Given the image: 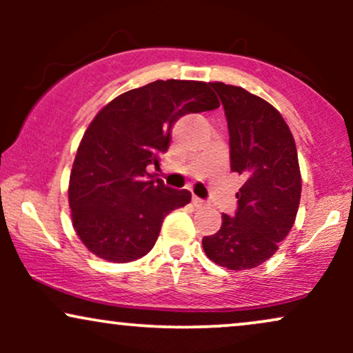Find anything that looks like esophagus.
Masks as SVG:
<instances>
[{"instance_id":"34e87169","label":"esophagus","mask_w":353,"mask_h":353,"mask_svg":"<svg viewBox=\"0 0 353 353\" xmlns=\"http://www.w3.org/2000/svg\"><path fill=\"white\" fill-rule=\"evenodd\" d=\"M192 202H194V205H197V208H202V205H205V201H202V199H199V197H196V196L192 197Z\"/></svg>"}]
</instances>
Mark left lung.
I'll return each mask as SVG.
<instances>
[{
    "label": "left lung",
    "mask_w": 353,
    "mask_h": 353,
    "mask_svg": "<svg viewBox=\"0 0 353 353\" xmlns=\"http://www.w3.org/2000/svg\"><path fill=\"white\" fill-rule=\"evenodd\" d=\"M225 111L230 171L244 177L237 210L222 214V225L202 239L204 252L217 265L245 270L277 252L292 229L302 179L292 132L281 112L244 88L210 83Z\"/></svg>",
    "instance_id": "8db88e82"
}]
</instances>
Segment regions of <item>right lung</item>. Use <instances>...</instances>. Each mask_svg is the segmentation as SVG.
I'll return each mask as SVG.
<instances>
[{
    "instance_id": "obj_1",
    "label": "right lung",
    "mask_w": 353,
    "mask_h": 353,
    "mask_svg": "<svg viewBox=\"0 0 353 353\" xmlns=\"http://www.w3.org/2000/svg\"><path fill=\"white\" fill-rule=\"evenodd\" d=\"M219 99L202 81H154L123 92L96 114L84 132L70 177L72 228L81 242L108 262L144 257L164 217L190 202V192L151 179L185 114L212 111Z\"/></svg>"
}]
</instances>
